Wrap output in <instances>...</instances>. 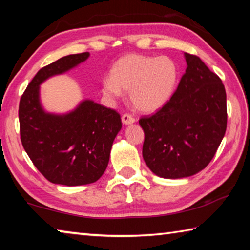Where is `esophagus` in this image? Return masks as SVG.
<instances>
[{"label":"esophagus","mask_w":250,"mask_h":250,"mask_svg":"<svg viewBox=\"0 0 250 250\" xmlns=\"http://www.w3.org/2000/svg\"><path fill=\"white\" fill-rule=\"evenodd\" d=\"M121 119H122V124L124 125H131L134 121H136V119H134L131 114H129V113H125Z\"/></svg>","instance_id":"esophagus-1"}]
</instances>
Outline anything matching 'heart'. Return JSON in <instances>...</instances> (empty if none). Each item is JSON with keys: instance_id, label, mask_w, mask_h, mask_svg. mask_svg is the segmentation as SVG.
Segmentation results:
<instances>
[{"instance_id": "b5f03b06", "label": "heart", "mask_w": 250, "mask_h": 250, "mask_svg": "<svg viewBox=\"0 0 250 250\" xmlns=\"http://www.w3.org/2000/svg\"><path fill=\"white\" fill-rule=\"evenodd\" d=\"M179 81V68L169 57L126 54L114 63L102 92L110 99L129 91L132 105L141 112H153L172 98Z\"/></svg>"}]
</instances>
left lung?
I'll list each match as a JSON object with an SVG mask.
<instances>
[{
  "label": "left lung",
  "instance_id": "left-lung-1",
  "mask_svg": "<svg viewBox=\"0 0 250 250\" xmlns=\"http://www.w3.org/2000/svg\"><path fill=\"white\" fill-rule=\"evenodd\" d=\"M187 69L172 98L142 117V157L161 178L190 177L207 167L227 128L226 90L199 57L185 53Z\"/></svg>",
  "mask_w": 250,
  "mask_h": 250
}]
</instances>
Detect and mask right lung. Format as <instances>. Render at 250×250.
<instances>
[{
  "mask_svg": "<svg viewBox=\"0 0 250 250\" xmlns=\"http://www.w3.org/2000/svg\"><path fill=\"white\" fill-rule=\"evenodd\" d=\"M70 54L38 71L19 105L20 134L33 165L52 184L81 186L96 182L105 171L111 146L121 130L116 110L84 100L66 114H52L40 104V84L89 58Z\"/></svg>",
  "mask_w": 250,
  "mask_h": 250,
  "instance_id": "add662e5",
  "label": "right lung"
}]
</instances>
